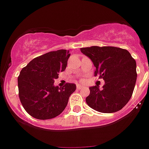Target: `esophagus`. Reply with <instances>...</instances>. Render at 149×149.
<instances>
[{
	"mask_svg": "<svg viewBox=\"0 0 149 149\" xmlns=\"http://www.w3.org/2000/svg\"><path fill=\"white\" fill-rule=\"evenodd\" d=\"M83 88H84V86H82V85H76V88L78 89V90H80V89Z\"/></svg>",
	"mask_w": 149,
	"mask_h": 149,
	"instance_id": "34e87169",
	"label": "esophagus"
}]
</instances>
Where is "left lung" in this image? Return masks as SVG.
I'll list each match as a JSON object with an SVG mask.
<instances>
[{
	"mask_svg": "<svg viewBox=\"0 0 149 149\" xmlns=\"http://www.w3.org/2000/svg\"><path fill=\"white\" fill-rule=\"evenodd\" d=\"M80 51L92 61L94 76L103 78V88L90 87L88 105L103 113L119 111L128 103L136 81V64L127 50L114 46H91Z\"/></svg>",
	"mask_w": 149,
	"mask_h": 149,
	"instance_id": "8db88e82",
	"label": "left lung"
}]
</instances>
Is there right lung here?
Returning a JSON list of instances; mask_svg holds the SVG:
<instances>
[{"label":"right lung","mask_w":149,"mask_h":149,"mask_svg":"<svg viewBox=\"0 0 149 149\" xmlns=\"http://www.w3.org/2000/svg\"><path fill=\"white\" fill-rule=\"evenodd\" d=\"M70 51L60 49L37 57L23 67L18 77L19 96L30 116L40 120L59 116L66 108L76 85L67 83L55 86V79L64 71Z\"/></svg>","instance_id":"1"}]
</instances>
